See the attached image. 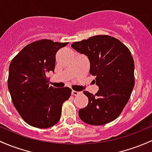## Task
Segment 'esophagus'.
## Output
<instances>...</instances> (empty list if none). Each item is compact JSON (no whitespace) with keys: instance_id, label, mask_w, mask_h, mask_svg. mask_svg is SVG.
<instances>
[{"instance_id":"34e87169","label":"esophagus","mask_w":152,"mask_h":152,"mask_svg":"<svg viewBox=\"0 0 152 152\" xmlns=\"http://www.w3.org/2000/svg\"><path fill=\"white\" fill-rule=\"evenodd\" d=\"M71 94H72V95H73V96H78V95H81V92H77V91H75V90H72Z\"/></svg>"}]
</instances>
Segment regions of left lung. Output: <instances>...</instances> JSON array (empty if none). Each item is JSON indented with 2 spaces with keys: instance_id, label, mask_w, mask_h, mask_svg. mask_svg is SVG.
<instances>
[{
  "instance_id": "obj_1",
  "label": "left lung",
  "mask_w": 152,
  "mask_h": 152,
  "mask_svg": "<svg viewBox=\"0 0 152 152\" xmlns=\"http://www.w3.org/2000/svg\"><path fill=\"white\" fill-rule=\"evenodd\" d=\"M71 47L87 56L89 73L95 76L99 87L95 95L84 91L89 102L85 108L79 109V117L92 125L112 122L127 105L135 85V64L130 49L108 35L74 42Z\"/></svg>"
}]
</instances>
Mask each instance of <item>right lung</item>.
I'll return each mask as SVG.
<instances>
[{
  "label": "right lung",
  "instance_id": "1",
  "mask_svg": "<svg viewBox=\"0 0 152 152\" xmlns=\"http://www.w3.org/2000/svg\"><path fill=\"white\" fill-rule=\"evenodd\" d=\"M67 44L38 40L24 47L11 62L8 88L14 107L30 126L48 128L57 124L63 103L71 97V89L49 86L47 76L55 70L57 52Z\"/></svg>",
  "mask_w": 152,
  "mask_h": 152
}]
</instances>
